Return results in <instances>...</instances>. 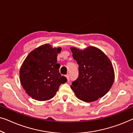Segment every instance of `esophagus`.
Segmentation results:
<instances>
[{
	"label": "esophagus",
	"mask_w": 133,
	"mask_h": 133,
	"mask_svg": "<svg viewBox=\"0 0 133 133\" xmlns=\"http://www.w3.org/2000/svg\"><path fill=\"white\" fill-rule=\"evenodd\" d=\"M66 78H67V81H69V77H70V76H69V74H67V75H66Z\"/></svg>",
	"instance_id": "esophagus-1"
}]
</instances>
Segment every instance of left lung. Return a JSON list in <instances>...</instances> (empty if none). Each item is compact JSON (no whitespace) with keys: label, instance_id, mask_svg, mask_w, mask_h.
<instances>
[{"label":"left lung","instance_id":"1","mask_svg":"<svg viewBox=\"0 0 133 133\" xmlns=\"http://www.w3.org/2000/svg\"><path fill=\"white\" fill-rule=\"evenodd\" d=\"M79 65V75L71 89L79 99L91 102L103 97L113 85L115 72L111 61L101 50L89 46L84 50L71 47Z\"/></svg>","mask_w":133,"mask_h":133}]
</instances>
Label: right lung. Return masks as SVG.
Returning a JSON list of instances; mask_svg holds the SVG:
<instances>
[{"instance_id":"1","label":"right lung","mask_w":133,"mask_h":133,"mask_svg":"<svg viewBox=\"0 0 133 133\" xmlns=\"http://www.w3.org/2000/svg\"><path fill=\"white\" fill-rule=\"evenodd\" d=\"M61 48L49 44L39 46L27 56L20 70V81L26 93L39 101L52 99L66 78L59 74L58 54Z\"/></svg>"}]
</instances>
